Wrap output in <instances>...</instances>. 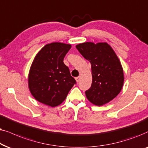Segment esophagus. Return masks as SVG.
I'll return each instance as SVG.
<instances>
[{
	"instance_id": "34e87169",
	"label": "esophagus",
	"mask_w": 148,
	"mask_h": 148,
	"mask_svg": "<svg viewBox=\"0 0 148 148\" xmlns=\"http://www.w3.org/2000/svg\"><path fill=\"white\" fill-rule=\"evenodd\" d=\"M80 76H78V77H76V82H78L80 81Z\"/></svg>"
}]
</instances>
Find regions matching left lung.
<instances>
[{
  "label": "left lung",
  "instance_id": "1",
  "mask_svg": "<svg viewBox=\"0 0 148 148\" xmlns=\"http://www.w3.org/2000/svg\"><path fill=\"white\" fill-rule=\"evenodd\" d=\"M91 64L92 84L85 91L87 99L96 106L112 101L121 92L124 82L121 64L112 47L106 42H86L76 46Z\"/></svg>",
  "mask_w": 148,
  "mask_h": 148
}]
</instances>
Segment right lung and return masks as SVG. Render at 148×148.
Wrapping results in <instances>:
<instances>
[{"label":"right lung","mask_w":148,"mask_h":148,"mask_svg":"<svg viewBox=\"0 0 148 148\" xmlns=\"http://www.w3.org/2000/svg\"><path fill=\"white\" fill-rule=\"evenodd\" d=\"M71 45L61 42L47 44L35 57L28 76L32 95L37 101L56 107L62 103L76 83L64 59Z\"/></svg>","instance_id":"add662e5"}]
</instances>
